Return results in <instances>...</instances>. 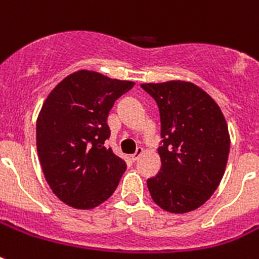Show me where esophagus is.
Masks as SVG:
<instances>
[{
    "label": "esophagus",
    "instance_id": "34e87169",
    "mask_svg": "<svg viewBox=\"0 0 259 259\" xmlns=\"http://www.w3.org/2000/svg\"><path fill=\"white\" fill-rule=\"evenodd\" d=\"M142 152H144V150H142V148H137V150H136V153L130 156V160H132V161H133V162L137 161L138 157H140V156H141V154H142Z\"/></svg>",
    "mask_w": 259,
    "mask_h": 259
}]
</instances>
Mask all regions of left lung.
Here are the masks:
<instances>
[{
	"label": "left lung",
	"instance_id": "obj_1",
	"mask_svg": "<svg viewBox=\"0 0 259 259\" xmlns=\"http://www.w3.org/2000/svg\"><path fill=\"white\" fill-rule=\"evenodd\" d=\"M141 87L157 103L161 123L160 172L148 179L150 196L168 212L193 211L225 175L229 127L219 106L193 83L170 80Z\"/></svg>",
	"mask_w": 259,
	"mask_h": 259
}]
</instances>
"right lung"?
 <instances>
[{
  "label": "right lung",
  "instance_id": "obj_1",
  "mask_svg": "<svg viewBox=\"0 0 259 259\" xmlns=\"http://www.w3.org/2000/svg\"><path fill=\"white\" fill-rule=\"evenodd\" d=\"M133 86L82 70L63 79L44 102L36 123L38 158L47 183L66 204L94 208L117 188L126 164L105 146L106 121L114 102Z\"/></svg>",
  "mask_w": 259,
  "mask_h": 259
}]
</instances>
